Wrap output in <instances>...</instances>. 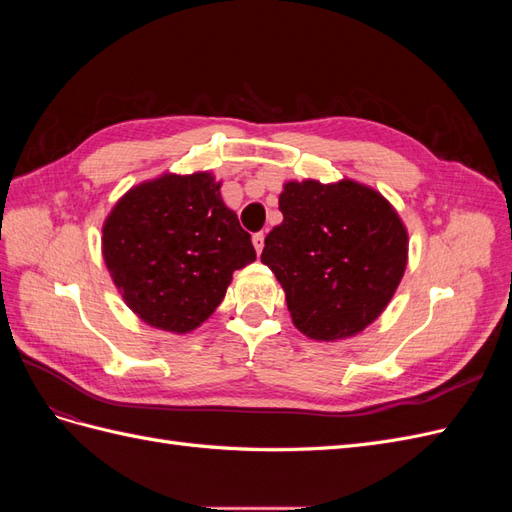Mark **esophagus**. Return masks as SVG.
<instances>
[{
  "label": "esophagus",
  "instance_id": "1",
  "mask_svg": "<svg viewBox=\"0 0 512 512\" xmlns=\"http://www.w3.org/2000/svg\"><path fill=\"white\" fill-rule=\"evenodd\" d=\"M252 243H254V247H256V252L260 254L262 247H265V232H256V235L252 237Z\"/></svg>",
  "mask_w": 512,
  "mask_h": 512
}]
</instances>
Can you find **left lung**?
<instances>
[{
    "label": "left lung",
    "instance_id": "1",
    "mask_svg": "<svg viewBox=\"0 0 512 512\" xmlns=\"http://www.w3.org/2000/svg\"><path fill=\"white\" fill-rule=\"evenodd\" d=\"M284 222L260 260L286 292L292 324L316 342L354 337L374 322L404 277L408 230L380 192L352 179L288 181Z\"/></svg>",
    "mask_w": 512,
    "mask_h": 512
}]
</instances>
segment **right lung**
<instances>
[{"label":"right lung","instance_id":"obj_1","mask_svg":"<svg viewBox=\"0 0 512 512\" xmlns=\"http://www.w3.org/2000/svg\"><path fill=\"white\" fill-rule=\"evenodd\" d=\"M220 188L211 173H164L134 185L104 220L106 269L149 327L194 331L222 303L232 273L256 260Z\"/></svg>","mask_w":512,"mask_h":512}]
</instances>
